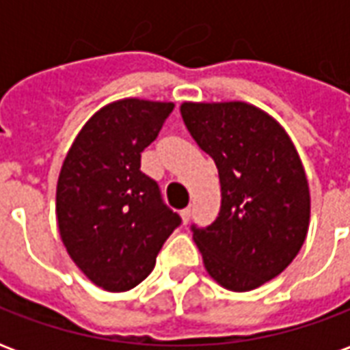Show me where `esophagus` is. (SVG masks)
I'll return each mask as SVG.
<instances>
[{"label":"esophagus","instance_id":"esophagus-1","mask_svg":"<svg viewBox=\"0 0 350 350\" xmlns=\"http://www.w3.org/2000/svg\"><path fill=\"white\" fill-rule=\"evenodd\" d=\"M182 219H183V223H185V225L189 223V219H191V208H183V210H182Z\"/></svg>","mask_w":350,"mask_h":350}]
</instances>
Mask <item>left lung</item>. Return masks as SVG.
<instances>
[{"label":"left lung","instance_id":"left-lung-1","mask_svg":"<svg viewBox=\"0 0 350 350\" xmlns=\"http://www.w3.org/2000/svg\"><path fill=\"white\" fill-rule=\"evenodd\" d=\"M180 112L219 172L217 217L191 225L206 270L236 293L257 288L293 262L308 234L300 157L279 123L247 103H183Z\"/></svg>","mask_w":350,"mask_h":350}]
</instances>
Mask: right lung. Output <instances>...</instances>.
Instances as JSON below:
<instances>
[{"instance_id": "obj_1", "label": "right lung", "mask_w": 350, "mask_h": 350, "mask_svg": "<svg viewBox=\"0 0 350 350\" xmlns=\"http://www.w3.org/2000/svg\"><path fill=\"white\" fill-rule=\"evenodd\" d=\"M174 110L172 103L123 99L82 127L59 172V234L95 285L122 293L144 281L167 238L182 225L140 157Z\"/></svg>"}]
</instances>
